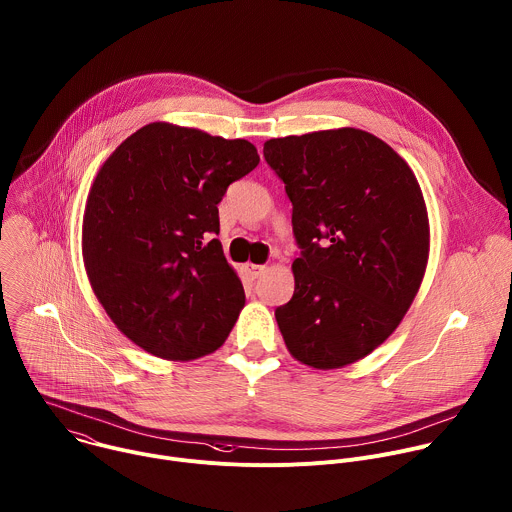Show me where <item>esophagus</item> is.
Here are the masks:
<instances>
[{"label": "esophagus", "mask_w": 512, "mask_h": 512, "mask_svg": "<svg viewBox=\"0 0 512 512\" xmlns=\"http://www.w3.org/2000/svg\"><path fill=\"white\" fill-rule=\"evenodd\" d=\"M245 271H247L249 277L257 279V277H261L267 271V267L265 265H257V263H245Z\"/></svg>", "instance_id": "34e87169"}]
</instances>
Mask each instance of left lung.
Segmentation results:
<instances>
[{
    "label": "left lung",
    "instance_id": "1",
    "mask_svg": "<svg viewBox=\"0 0 512 512\" xmlns=\"http://www.w3.org/2000/svg\"><path fill=\"white\" fill-rule=\"evenodd\" d=\"M301 257L275 309L289 354L313 370L350 366L396 331L430 255L428 209L410 164L372 132L344 126L271 138Z\"/></svg>",
    "mask_w": 512,
    "mask_h": 512
}]
</instances>
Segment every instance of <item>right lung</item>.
Masks as SVG:
<instances>
[{
    "instance_id": "obj_1",
    "label": "right lung",
    "mask_w": 512,
    "mask_h": 512,
    "mask_svg": "<svg viewBox=\"0 0 512 512\" xmlns=\"http://www.w3.org/2000/svg\"><path fill=\"white\" fill-rule=\"evenodd\" d=\"M259 164L245 138L150 122L104 160L82 219V259L112 323L144 352L191 362L219 350L245 291L219 239L227 187Z\"/></svg>"
}]
</instances>
